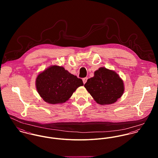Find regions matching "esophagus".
Here are the masks:
<instances>
[{"mask_svg": "<svg viewBox=\"0 0 158 158\" xmlns=\"http://www.w3.org/2000/svg\"><path fill=\"white\" fill-rule=\"evenodd\" d=\"M87 80H88V78H87V77H85V78H83V83H84V84H85V83H86Z\"/></svg>", "mask_w": 158, "mask_h": 158, "instance_id": "34e87169", "label": "esophagus"}]
</instances>
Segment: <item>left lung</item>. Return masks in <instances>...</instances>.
Listing matches in <instances>:
<instances>
[{
  "label": "left lung",
  "instance_id": "left-lung-1",
  "mask_svg": "<svg viewBox=\"0 0 158 158\" xmlns=\"http://www.w3.org/2000/svg\"><path fill=\"white\" fill-rule=\"evenodd\" d=\"M85 87L95 101L102 105L115 103L124 91L123 80L114 71L100 68L88 80Z\"/></svg>",
  "mask_w": 158,
  "mask_h": 158
}]
</instances>
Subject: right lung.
I'll return each mask as SVG.
<instances>
[{
	"mask_svg": "<svg viewBox=\"0 0 158 158\" xmlns=\"http://www.w3.org/2000/svg\"><path fill=\"white\" fill-rule=\"evenodd\" d=\"M83 85L81 79L58 66L47 68L36 80L38 92L45 102L50 104L66 102L75 90Z\"/></svg>",
	"mask_w": 158,
	"mask_h": 158,
	"instance_id": "1",
	"label": "right lung"
}]
</instances>
